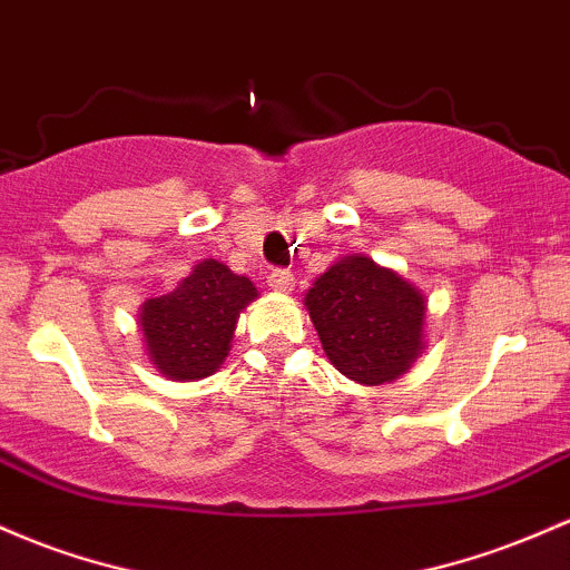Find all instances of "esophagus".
<instances>
[{"instance_id":"esophagus-1","label":"esophagus","mask_w":570,"mask_h":570,"mask_svg":"<svg viewBox=\"0 0 570 570\" xmlns=\"http://www.w3.org/2000/svg\"><path fill=\"white\" fill-rule=\"evenodd\" d=\"M292 284H295V275L289 271H273L267 275V286H271L273 292H281V295L292 292Z\"/></svg>"}]
</instances>
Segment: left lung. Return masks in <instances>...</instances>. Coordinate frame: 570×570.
Segmentation results:
<instances>
[{
  "instance_id": "8db88e82",
  "label": "left lung",
  "mask_w": 570,
  "mask_h": 570,
  "mask_svg": "<svg viewBox=\"0 0 570 570\" xmlns=\"http://www.w3.org/2000/svg\"><path fill=\"white\" fill-rule=\"evenodd\" d=\"M303 305L335 371L362 386L397 381L428 346L422 289L367 254L333 262Z\"/></svg>"
}]
</instances>
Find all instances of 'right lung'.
Masks as SVG:
<instances>
[{
    "mask_svg": "<svg viewBox=\"0 0 570 570\" xmlns=\"http://www.w3.org/2000/svg\"><path fill=\"white\" fill-rule=\"evenodd\" d=\"M256 297L252 278L218 259L197 262L173 292L137 311L148 362L170 381L214 376L233 346L237 318Z\"/></svg>",
    "mask_w": 570,
    "mask_h": 570,
    "instance_id": "add662e5",
    "label": "right lung"
}]
</instances>
